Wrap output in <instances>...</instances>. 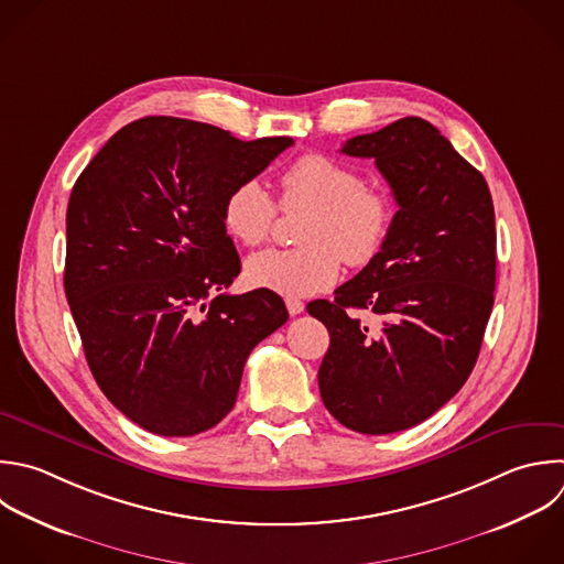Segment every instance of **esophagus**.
<instances>
[{"label": "esophagus", "instance_id": "obj_1", "mask_svg": "<svg viewBox=\"0 0 564 564\" xmlns=\"http://www.w3.org/2000/svg\"><path fill=\"white\" fill-rule=\"evenodd\" d=\"M286 308L291 315H300L304 311V302L297 297H286Z\"/></svg>", "mask_w": 564, "mask_h": 564}]
</instances>
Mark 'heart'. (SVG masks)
Wrapping results in <instances>:
<instances>
[{"label": "heart", "mask_w": 564, "mask_h": 564, "mask_svg": "<svg viewBox=\"0 0 564 564\" xmlns=\"http://www.w3.org/2000/svg\"><path fill=\"white\" fill-rule=\"evenodd\" d=\"M280 207L304 212L297 249H267L245 264L249 284L289 297L328 289L341 269L366 267L383 249L392 229V203L348 165L306 154L280 176ZM275 220V203L260 181L238 183L223 203V225L242 245H262Z\"/></svg>", "instance_id": "obj_1"}]
</instances>
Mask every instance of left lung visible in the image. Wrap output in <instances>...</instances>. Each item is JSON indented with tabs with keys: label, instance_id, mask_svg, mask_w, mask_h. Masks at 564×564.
I'll return each instance as SVG.
<instances>
[{
	"label": "left lung",
	"instance_id": "obj_1",
	"mask_svg": "<svg viewBox=\"0 0 564 564\" xmlns=\"http://www.w3.org/2000/svg\"><path fill=\"white\" fill-rule=\"evenodd\" d=\"M341 152L375 159L399 212L379 256L333 302L306 306L330 335L319 394L341 425L390 434L432 416L476 364L494 306V205L482 174L419 117Z\"/></svg>",
	"mask_w": 564,
	"mask_h": 564
}]
</instances>
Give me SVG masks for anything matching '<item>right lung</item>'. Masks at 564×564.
Listing matches in <instances>:
<instances>
[{
	"instance_id": "right-lung-1",
	"label": "right lung",
	"mask_w": 564,
	"mask_h": 564,
	"mask_svg": "<svg viewBox=\"0 0 564 564\" xmlns=\"http://www.w3.org/2000/svg\"><path fill=\"white\" fill-rule=\"evenodd\" d=\"M291 145L145 117L77 178L66 297L99 388L143 430L194 436L220 423L249 352L289 319L269 289L223 293L240 273L223 203Z\"/></svg>"
}]
</instances>
